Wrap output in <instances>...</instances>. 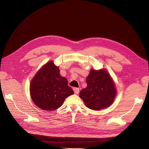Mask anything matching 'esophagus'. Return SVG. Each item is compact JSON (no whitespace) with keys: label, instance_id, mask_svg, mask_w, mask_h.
<instances>
[{"label":"esophagus","instance_id":"34e87169","mask_svg":"<svg viewBox=\"0 0 149 149\" xmlns=\"http://www.w3.org/2000/svg\"><path fill=\"white\" fill-rule=\"evenodd\" d=\"M73 90H74V91L75 94L77 95L79 93V88H73Z\"/></svg>","mask_w":149,"mask_h":149}]
</instances>
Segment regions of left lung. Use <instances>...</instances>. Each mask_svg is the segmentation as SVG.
<instances>
[{
  "instance_id": "obj_1",
  "label": "left lung",
  "mask_w": 149,
  "mask_h": 149,
  "mask_svg": "<svg viewBox=\"0 0 149 149\" xmlns=\"http://www.w3.org/2000/svg\"><path fill=\"white\" fill-rule=\"evenodd\" d=\"M87 87L79 93L88 108L95 111L110 106L116 95L115 84L106 69H91L86 77Z\"/></svg>"
}]
</instances>
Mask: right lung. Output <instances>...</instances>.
I'll return each mask as SVG.
<instances>
[{
	"label": "right lung",
	"instance_id": "1",
	"mask_svg": "<svg viewBox=\"0 0 149 149\" xmlns=\"http://www.w3.org/2000/svg\"><path fill=\"white\" fill-rule=\"evenodd\" d=\"M68 81L59 74L52 61L44 65L32 79L30 95L33 102L40 109L56 110L62 106L66 97L74 94Z\"/></svg>",
	"mask_w": 149,
	"mask_h": 149
}]
</instances>
